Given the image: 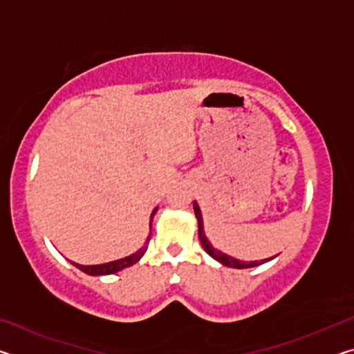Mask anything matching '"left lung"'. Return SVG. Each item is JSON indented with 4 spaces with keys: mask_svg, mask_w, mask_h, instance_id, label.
<instances>
[{
    "mask_svg": "<svg viewBox=\"0 0 354 354\" xmlns=\"http://www.w3.org/2000/svg\"><path fill=\"white\" fill-rule=\"evenodd\" d=\"M194 211H195L196 220H198V236H200V241H201L203 248H205L206 253H207L209 256H212L215 261H218L220 263H223V266L232 267V268H250V267L261 266V263H266V262H268V261L274 259V256H273V257H270V259L253 261V262H242V261H239V259H234V257H231V256H227V254H225V253H221V251H218V250H215V248L212 247V245H211V242L207 241V237H206V234H205V227H203V215H201V211H200L198 205H196L195 201H194Z\"/></svg>",
    "mask_w": 354,
    "mask_h": 354,
    "instance_id": "1",
    "label": "left lung"
}]
</instances>
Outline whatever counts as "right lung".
I'll return each instance as SVG.
<instances>
[{"instance_id":"1","label":"right lung","mask_w":354,"mask_h":354,"mask_svg":"<svg viewBox=\"0 0 354 354\" xmlns=\"http://www.w3.org/2000/svg\"><path fill=\"white\" fill-rule=\"evenodd\" d=\"M158 211V207L154 209L151 212V217H149V231H151V226H153V218H154V214ZM149 239H151V232H149L145 245L139 250L136 251L134 254H131L128 257H123V259H118V261H112V262H107V263H100V266H80V263L76 262H71L75 267L80 268L81 272L87 273V274H92V277H98V274H111V273H117L120 270H123V268H128L131 266H134L136 262L140 261V257L145 254V251L148 248V243H149Z\"/></svg>"}]
</instances>
